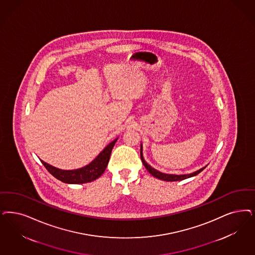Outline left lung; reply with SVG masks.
Masks as SVG:
<instances>
[{
  "label": "left lung",
  "mask_w": 255,
  "mask_h": 255,
  "mask_svg": "<svg viewBox=\"0 0 255 255\" xmlns=\"http://www.w3.org/2000/svg\"><path fill=\"white\" fill-rule=\"evenodd\" d=\"M140 157L141 161H142L143 165L145 166V167L147 168V170L149 171V173H150L151 175L153 176V177H155V178H157V179L163 180V181H167V182L182 181V180H185V179H187V178L193 177V176H196L197 174H199L201 171H202V170L205 168V167H202L201 169H199V170H197V171H195V172H192V173H190V174H183V175H175V174H167V173H162V172H160L158 170H156L155 168L150 167L149 164L144 160L143 153H142V145H141L140 147Z\"/></svg>",
  "instance_id": "obj_1"
}]
</instances>
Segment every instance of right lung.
Wrapping results in <instances>:
<instances>
[{"label":"right lung","instance_id":"obj_1","mask_svg":"<svg viewBox=\"0 0 255 255\" xmlns=\"http://www.w3.org/2000/svg\"><path fill=\"white\" fill-rule=\"evenodd\" d=\"M117 140H118V138H116L110 144H108L104 150L90 164H88L86 167L78 168V169L64 170V169L53 167L42 160H40V161L44 165L46 169L53 177H55L56 179H58L63 183H66V184L89 183V182H92V181L98 179L105 172L106 167L108 165V162H109L111 151H112V149H113L115 143Z\"/></svg>","mask_w":255,"mask_h":255}]
</instances>
